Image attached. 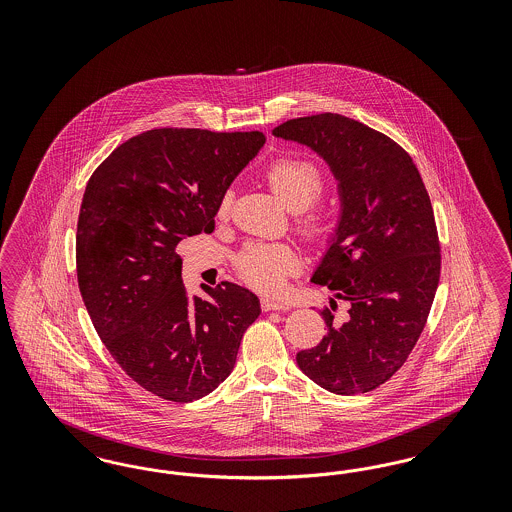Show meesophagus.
<instances>
[{
    "label": "esophagus",
    "instance_id": "esophagus-1",
    "mask_svg": "<svg viewBox=\"0 0 512 512\" xmlns=\"http://www.w3.org/2000/svg\"><path fill=\"white\" fill-rule=\"evenodd\" d=\"M261 305H263V311H288L290 309V303H284V301H278V299H270V297H265L261 301Z\"/></svg>",
    "mask_w": 512,
    "mask_h": 512
}]
</instances>
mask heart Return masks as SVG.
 Instances as JSON below:
<instances>
[{
	"instance_id": "1",
	"label": "heart",
	"mask_w": 512,
	"mask_h": 512,
	"mask_svg": "<svg viewBox=\"0 0 512 512\" xmlns=\"http://www.w3.org/2000/svg\"><path fill=\"white\" fill-rule=\"evenodd\" d=\"M268 186L290 211L301 213L313 205L322 194L324 178L322 172L311 161L288 157L272 163L268 167ZM228 195L220 201L219 215L228 213ZM301 234L320 242L332 230V217L328 213H309L297 220ZM299 267V257L292 245L288 244H249L236 259L240 278L259 292L274 293L284 288L286 278Z\"/></svg>"
}]
</instances>
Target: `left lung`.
Here are the masks:
<instances>
[{
  "label": "left lung",
  "instance_id": "1",
  "mask_svg": "<svg viewBox=\"0 0 512 512\" xmlns=\"http://www.w3.org/2000/svg\"><path fill=\"white\" fill-rule=\"evenodd\" d=\"M276 138L307 146L338 180L340 219L313 282L348 301L326 336L299 351L297 366L320 388L355 395L378 388L403 366L438 290V230L411 155L382 132L334 113L292 119Z\"/></svg>",
  "mask_w": 512,
  "mask_h": 512
}]
</instances>
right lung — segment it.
<instances>
[{
  "label": "right lung",
  "mask_w": 512,
  "mask_h": 512,
  "mask_svg": "<svg viewBox=\"0 0 512 512\" xmlns=\"http://www.w3.org/2000/svg\"><path fill=\"white\" fill-rule=\"evenodd\" d=\"M263 132L155 128L92 174L76 228V274L99 338L144 390L188 403L219 388L261 315L238 284L190 297L176 245L213 232L220 201L265 146Z\"/></svg>",
  "instance_id": "1"
}]
</instances>
